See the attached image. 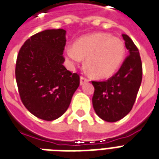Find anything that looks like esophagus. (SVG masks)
Listing matches in <instances>:
<instances>
[{"label":"esophagus","instance_id":"esophagus-1","mask_svg":"<svg viewBox=\"0 0 159 159\" xmlns=\"http://www.w3.org/2000/svg\"><path fill=\"white\" fill-rule=\"evenodd\" d=\"M88 82H89V79L86 78V77H84V76H83L80 77V84H81V85H83L84 83H88Z\"/></svg>","mask_w":159,"mask_h":159}]
</instances>
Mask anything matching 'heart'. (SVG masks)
I'll return each instance as SVG.
<instances>
[{
	"mask_svg": "<svg viewBox=\"0 0 159 159\" xmlns=\"http://www.w3.org/2000/svg\"><path fill=\"white\" fill-rule=\"evenodd\" d=\"M72 64L86 59V67L95 78L106 79L117 72L125 57V45L121 39L109 33H96L81 37L74 47L66 49Z\"/></svg>",
	"mask_w": 159,
	"mask_h": 159,
	"instance_id": "b5f03b06",
	"label": "heart"
}]
</instances>
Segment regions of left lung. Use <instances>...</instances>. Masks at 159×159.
<instances>
[{"instance_id": "left-lung-1", "label": "left lung", "mask_w": 159, "mask_h": 159, "mask_svg": "<svg viewBox=\"0 0 159 159\" xmlns=\"http://www.w3.org/2000/svg\"><path fill=\"white\" fill-rule=\"evenodd\" d=\"M123 38L129 54L118 71L107 81L92 82L93 109L101 119L110 123L122 119L131 111L142 80L139 50L129 36L123 34Z\"/></svg>"}]
</instances>
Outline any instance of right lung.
I'll list each match as a JSON object with an SVG mask.
<instances>
[{
  "label": "right lung",
  "mask_w": 159,
  "mask_h": 159,
  "mask_svg": "<svg viewBox=\"0 0 159 159\" xmlns=\"http://www.w3.org/2000/svg\"><path fill=\"white\" fill-rule=\"evenodd\" d=\"M66 31L46 30L30 36L19 50L15 76L20 99L30 113L52 121L68 109L80 84L78 74L63 66Z\"/></svg>",
  "instance_id": "add662e5"
}]
</instances>
